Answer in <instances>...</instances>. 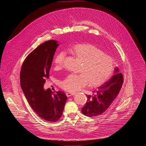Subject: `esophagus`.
<instances>
[{"instance_id":"esophagus-1","label":"esophagus","mask_w":146,"mask_h":146,"mask_svg":"<svg viewBox=\"0 0 146 146\" xmlns=\"http://www.w3.org/2000/svg\"><path fill=\"white\" fill-rule=\"evenodd\" d=\"M74 94H75V93H74V92H72V93H70V92H66V96H67L68 97H69V96H72V95H74Z\"/></svg>"}]
</instances>
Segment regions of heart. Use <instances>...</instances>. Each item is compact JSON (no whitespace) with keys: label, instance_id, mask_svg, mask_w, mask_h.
<instances>
[{"label":"heart","instance_id":"1","mask_svg":"<svg viewBox=\"0 0 146 146\" xmlns=\"http://www.w3.org/2000/svg\"><path fill=\"white\" fill-rule=\"evenodd\" d=\"M73 55L81 62L78 73L68 75L60 82V87L66 91L73 92L88 85L98 87L105 83L112 75L114 70L113 58L98 47L91 44H77L71 48ZM65 54L58 53L54 62L55 69H60L64 64Z\"/></svg>","mask_w":146,"mask_h":146}]
</instances>
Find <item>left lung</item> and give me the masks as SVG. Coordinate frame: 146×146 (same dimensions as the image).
I'll list each match as a JSON object with an SVG mask.
<instances>
[{"label": "left lung", "instance_id": "8db88e82", "mask_svg": "<svg viewBox=\"0 0 146 146\" xmlns=\"http://www.w3.org/2000/svg\"><path fill=\"white\" fill-rule=\"evenodd\" d=\"M115 72L116 74L109 81L93 91L91 95H87V102L81 110L83 114L88 117L100 115L109 108L119 94L123 82V76L118 73V68Z\"/></svg>", "mask_w": 146, "mask_h": 146}]
</instances>
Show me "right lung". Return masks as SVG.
Returning a JSON list of instances; mask_svg holds the SVG:
<instances>
[{
  "label": "right lung",
  "mask_w": 146,
  "mask_h": 146,
  "mask_svg": "<svg viewBox=\"0 0 146 146\" xmlns=\"http://www.w3.org/2000/svg\"><path fill=\"white\" fill-rule=\"evenodd\" d=\"M55 40L39 45L24 60L20 72V84L33 110L41 118L55 122L62 116L67 97L64 92L45 91L53 57L58 46Z\"/></svg>",
  "instance_id": "1"
}]
</instances>
